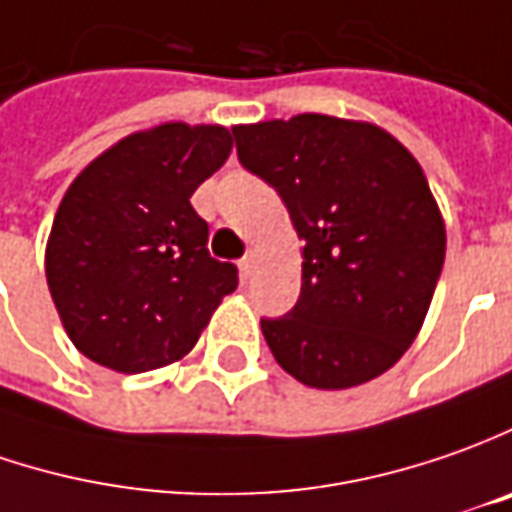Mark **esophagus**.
Wrapping results in <instances>:
<instances>
[{"instance_id":"esophagus-1","label":"esophagus","mask_w":512,"mask_h":512,"mask_svg":"<svg viewBox=\"0 0 512 512\" xmlns=\"http://www.w3.org/2000/svg\"><path fill=\"white\" fill-rule=\"evenodd\" d=\"M255 269H257V255L255 252H249V255L240 260V272H243V277H252Z\"/></svg>"}]
</instances>
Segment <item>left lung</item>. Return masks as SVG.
<instances>
[{"mask_svg":"<svg viewBox=\"0 0 512 512\" xmlns=\"http://www.w3.org/2000/svg\"><path fill=\"white\" fill-rule=\"evenodd\" d=\"M232 135L243 169L277 189L306 243L294 309L260 320L274 360L323 391L379 377L414 343L445 263L422 167L394 135L334 115Z\"/></svg>","mask_w":512,"mask_h":512,"instance_id":"8db88e82","label":"left lung"}]
</instances>
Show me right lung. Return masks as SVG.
<instances>
[{
	"instance_id": "obj_1",
	"label": "right lung",
	"mask_w": 512,
	"mask_h": 512,
	"mask_svg": "<svg viewBox=\"0 0 512 512\" xmlns=\"http://www.w3.org/2000/svg\"><path fill=\"white\" fill-rule=\"evenodd\" d=\"M232 152L226 127L164 124L98 155L50 229L47 286L84 357L121 374L181 360L238 266L209 255L192 192Z\"/></svg>"
}]
</instances>
